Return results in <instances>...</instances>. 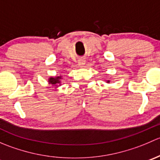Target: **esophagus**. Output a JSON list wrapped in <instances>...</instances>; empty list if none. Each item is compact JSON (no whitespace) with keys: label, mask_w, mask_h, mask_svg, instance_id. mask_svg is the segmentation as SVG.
I'll use <instances>...</instances> for the list:
<instances>
[{"label":"esophagus","mask_w":160,"mask_h":160,"mask_svg":"<svg viewBox=\"0 0 160 160\" xmlns=\"http://www.w3.org/2000/svg\"><path fill=\"white\" fill-rule=\"evenodd\" d=\"M78 64L79 66H80V67H83V66H84L85 64V60L84 59H80V60L78 61Z\"/></svg>","instance_id":"obj_1"}]
</instances>
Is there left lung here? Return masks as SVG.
I'll return each instance as SVG.
<instances>
[{
  "instance_id": "obj_1",
  "label": "left lung",
  "mask_w": 160,
  "mask_h": 160,
  "mask_svg": "<svg viewBox=\"0 0 160 160\" xmlns=\"http://www.w3.org/2000/svg\"><path fill=\"white\" fill-rule=\"evenodd\" d=\"M106 83H110V80H106Z\"/></svg>"
}]
</instances>
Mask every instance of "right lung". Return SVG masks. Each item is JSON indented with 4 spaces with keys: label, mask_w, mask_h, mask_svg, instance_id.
I'll return each instance as SVG.
<instances>
[{
    "label": "right lung",
    "mask_w": 160,
    "mask_h": 160,
    "mask_svg": "<svg viewBox=\"0 0 160 160\" xmlns=\"http://www.w3.org/2000/svg\"><path fill=\"white\" fill-rule=\"evenodd\" d=\"M62 79V77L61 75L55 76V77H50L48 79V83L49 85H51L52 88H55V90H57L59 87L62 85V81L61 80Z\"/></svg>",
    "instance_id": "add662e5"
}]
</instances>
